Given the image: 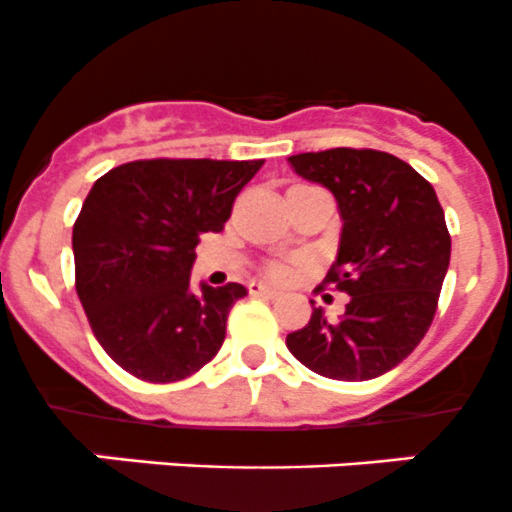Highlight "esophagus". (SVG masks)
Instances as JSON below:
<instances>
[{"instance_id": "34e87169", "label": "esophagus", "mask_w": 512, "mask_h": 512, "mask_svg": "<svg viewBox=\"0 0 512 512\" xmlns=\"http://www.w3.org/2000/svg\"><path fill=\"white\" fill-rule=\"evenodd\" d=\"M249 293H251V296H266V298L278 296L276 288L266 286V283H261V281H251V283H249Z\"/></svg>"}]
</instances>
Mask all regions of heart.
Wrapping results in <instances>:
<instances>
[{
  "label": "heart",
  "mask_w": 512,
  "mask_h": 512,
  "mask_svg": "<svg viewBox=\"0 0 512 512\" xmlns=\"http://www.w3.org/2000/svg\"><path fill=\"white\" fill-rule=\"evenodd\" d=\"M291 271L293 268L288 266V263H271V266H268V276L278 278V281H283V278L291 276Z\"/></svg>",
  "instance_id": "b5f03b06"
}]
</instances>
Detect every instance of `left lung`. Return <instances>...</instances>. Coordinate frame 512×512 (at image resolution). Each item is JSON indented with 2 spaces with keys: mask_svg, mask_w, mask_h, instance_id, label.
<instances>
[{
  "mask_svg": "<svg viewBox=\"0 0 512 512\" xmlns=\"http://www.w3.org/2000/svg\"><path fill=\"white\" fill-rule=\"evenodd\" d=\"M288 164L336 196L341 244L323 283L351 296L338 321L313 308L311 321L286 336L288 351L333 381L383 376L411 356L438 308L450 234L435 189L376 149L308 151Z\"/></svg>",
  "mask_w": 512,
  "mask_h": 512,
  "instance_id": "1",
  "label": "left lung"
}]
</instances>
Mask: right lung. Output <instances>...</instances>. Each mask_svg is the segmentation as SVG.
<instances>
[{
	"instance_id": "obj_1",
	"label": "right lung",
	"mask_w": 512,
	"mask_h": 512,
	"mask_svg": "<svg viewBox=\"0 0 512 512\" xmlns=\"http://www.w3.org/2000/svg\"><path fill=\"white\" fill-rule=\"evenodd\" d=\"M256 161L144 159L94 181L74 224L77 296L96 341L126 373L174 383L204 368L226 338L241 283L191 291L204 234H219Z\"/></svg>"
}]
</instances>
